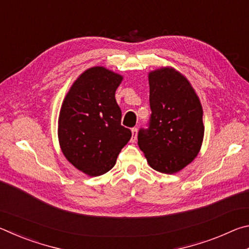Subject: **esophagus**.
I'll use <instances>...</instances> for the list:
<instances>
[{"label":"esophagus","mask_w":249,"mask_h":249,"mask_svg":"<svg viewBox=\"0 0 249 249\" xmlns=\"http://www.w3.org/2000/svg\"><path fill=\"white\" fill-rule=\"evenodd\" d=\"M137 132H138V129L136 127L132 128V142H135L137 140Z\"/></svg>","instance_id":"obj_1"}]
</instances>
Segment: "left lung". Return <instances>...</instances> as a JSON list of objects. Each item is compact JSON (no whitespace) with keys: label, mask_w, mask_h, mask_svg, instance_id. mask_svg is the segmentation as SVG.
Listing matches in <instances>:
<instances>
[{"label":"left lung","mask_w":249,"mask_h":249,"mask_svg":"<svg viewBox=\"0 0 249 249\" xmlns=\"http://www.w3.org/2000/svg\"><path fill=\"white\" fill-rule=\"evenodd\" d=\"M151 115L138 146L153 169L175 174L199 154L204 135L199 98L183 74L170 67L148 74Z\"/></svg>","instance_id":"1"}]
</instances>
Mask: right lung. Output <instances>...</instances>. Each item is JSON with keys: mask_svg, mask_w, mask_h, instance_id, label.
<instances>
[{"mask_svg": "<svg viewBox=\"0 0 249 249\" xmlns=\"http://www.w3.org/2000/svg\"><path fill=\"white\" fill-rule=\"evenodd\" d=\"M123 80L104 67L84 71L73 82L62 102L58 138L70 163L91 177L111 170L132 137L121 125L122 112L115 91Z\"/></svg>", "mask_w": 249, "mask_h": 249, "instance_id": "obj_1", "label": "right lung"}]
</instances>
